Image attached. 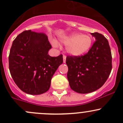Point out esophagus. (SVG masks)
Wrapping results in <instances>:
<instances>
[{
    "instance_id": "esophagus-1",
    "label": "esophagus",
    "mask_w": 123,
    "mask_h": 123,
    "mask_svg": "<svg viewBox=\"0 0 123 123\" xmlns=\"http://www.w3.org/2000/svg\"><path fill=\"white\" fill-rule=\"evenodd\" d=\"M66 56L65 55H63V62L64 63L66 62Z\"/></svg>"
}]
</instances>
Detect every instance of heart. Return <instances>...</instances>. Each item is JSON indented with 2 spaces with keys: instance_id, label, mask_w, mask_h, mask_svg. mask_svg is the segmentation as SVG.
Instances as JSON below:
<instances>
[{
  "instance_id": "b5f03b06",
  "label": "heart",
  "mask_w": 123,
  "mask_h": 123,
  "mask_svg": "<svg viewBox=\"0 0 123 123\" xmlns=\"http://www.w3.org/2000/svg\"><path fill=\"white\" fill-rule=\"evenodd\" d=\"M61 42L66 45L68 53L74 56H79L86 53L92 44V39L90 36L80 33H73L65 36ZM52 43L54 46H57L55 41H53Z\"/></svg>"
}]
</instances>
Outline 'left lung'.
Segmentation results:
<instances>
[{
    "mask_svg": "<svg viewBox=\"0 0 123 123\" xmlns=\"http://www.w3.org/2000/svg\"><path fill=\"white\" fill-rule=\"evenodd\" d=\"M96 40L86 54L68 55V80L70 88L80 94H87L101 88L111 74V53L109 42L104 35L92 33Z\"/></svg>",
    "mask_w": 123,
    "mask_h": 123,
    "instance_id": "obj_1",
    "label": "left lung"
}]
</instances>
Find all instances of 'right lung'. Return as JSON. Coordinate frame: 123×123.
Wrapping results in <instances>:
<instances>
[{"mask_svg": "<svg viewBox=\"0 0 123 123\" xmlns=\"http://www.w3.org/2000/svg\"><path fill=\"white\" fill-rule=\"evenodd\" d=\"M51 45L43 32L25 31L12 42L9 70L16 85L22 91L39 95L50 88L53 74L63 62L62 54L51 57Z\"/></svg>", "mask_w": 123, "mask_h": 123, "instance_id": "add662e5", "label": "right lung"}]
</instances>
